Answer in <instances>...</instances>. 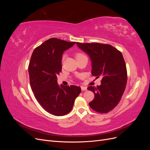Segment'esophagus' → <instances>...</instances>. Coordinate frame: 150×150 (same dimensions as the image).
Wrapping results in <instances>:
<instances>
[{
  "mask_svg": "<svg viewBox=\"0 0 150 150\" xmlns=\"http://www.w3.org/2000/svg\"><path fill=\"white\" fill-rule=\"evenodd\" d=\"M81 89H82V91L87 90V87H86V86H81Z\"/></svg>",
  "mask_w": 150,
  "mask_h": 150,
  "instance_id": "1",
  "label": "esophagus"
}]
</instances>
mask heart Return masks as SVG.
Segmentation results:
<instances>
[{"label":"heart","mask_w":150,"mask_h":150,"mask_svg":"<svg viewBox=\"0 0 150 150\" xmlns=\"http://www.w3.org/2000/svg\"><path fill=\"white\" fill-rule=\"evenodd\" d=\"M79 55H82V54H80V53H79V54H77V56H76V57H77V56H79Z\"/></svg>","instance_id":"obj_1"}]
</instances>
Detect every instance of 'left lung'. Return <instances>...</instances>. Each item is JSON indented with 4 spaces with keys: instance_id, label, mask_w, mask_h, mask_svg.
Returning a JSON list of instances; mask_svg holds the SVG:
<instances>
[{
    "instance_id": "left-lung-1",
    "label": "left lung",
    "mask_w": 150,
    "mask_h": 150,
    "mask_svg": "<svg viewBox=\"0 0 150 150\" xmlns=\"http://www.w3.org/2000/svg\"><path fill=\"white\" fill-rule=\"evenodd\" d=\"M77 46L89 56L92 63L91 74L102 77L101 85L89 86L94 98L89 103L93 110L107 113L121 100L127 83V70L122 53L110 44L79 43Z\"/></svg>"
}]
</instances>
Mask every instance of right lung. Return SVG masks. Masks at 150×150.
I'll return each instance as SVG.
<instances>
[{"mask_svg":"<svg viewBox=\"0 0 150 150\" xmlns=\"http://www.w3.org/2000/svg\"><path fill=\"white\" fill-rule=\"evenodd\" d=\"M75 43L49 39L34 49L30 58L28 71L32 91L40 106L54 116L69 113L81 91L74 85L59 86L57 81L63 52Z\"/></svg>","mask_w":150,"mask_h":150,"instance_id":"1","label":"right lung"}]
</instances>
